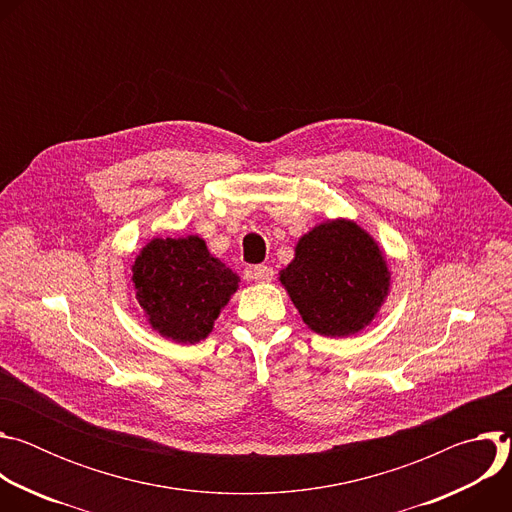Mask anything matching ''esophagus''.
Masks as SVG:
<instances>
[{
	"instance_id": "34e87169",
	"label": "esophagus",
	"mask_w": 512,
	"mask_h": 512,
	"mask_svg": "<svg viewBox=\"0 0 512 512\" xmlns=\"http://www.w3.org/2000/svg\"><path fill=\"white\" fill-rule=\"evenodd\" d=\"M251 279H255L259 283L271 281L273 279V269L269 265H257V267L251 269Z\"/></svg>"
}]
</instances>
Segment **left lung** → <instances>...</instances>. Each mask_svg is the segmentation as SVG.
<instances>
[{
  "label": "left lung",
  "instance_id": "obj_1",
  "mask_svg": "<svg viewBox=\"0 0 512 512\" xmlns=\"http://www.w3.org/2000/svg\"><path fill=\"white\" fill-rule=\"evenodd\" d=\"M389 279L379 245L350 221H328L304 235L279 275L302 320L322 336H350L369 326Z\"/></svg>",
  "mask_w": 512,
  "mask_h": 512
}]
</instances>
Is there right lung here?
Listing matches in <instances>:
<instances>
[{"instance_id":"add662e5","label":"right lung","mask_w":512,"mask_h":512,"mask_svg":"<svg viewBox=\"0 0 512 512\" xmlns=\"http://www.w3.org/2000/svg\"><path fill=\"white\" fill-rule=\"evenodd\" d=\"M135 298L154 330L182 344L208 336L239 287L200 237L154 239L133 263Z\"/></svg>"}]
</instances>
